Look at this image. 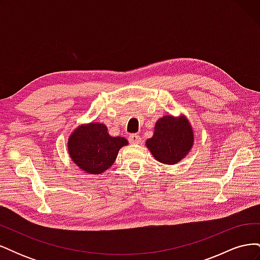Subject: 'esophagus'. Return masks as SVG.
Masks as SVG:
<instances>
[{"mask_svg": "<svg viewBox=\"0 0 260 260\" xmlns=\"http://www.w3.org/2000/svg\"><path fill=\"white\" fill-rule=\"evenodd\" d=\"M129 142L133 144H139L141 142V137L137 135V133H133V135L129 136Z\"/></svg>", "mask_w": 260, "mask_h": 260, "instance_id": "1", "label": "esophagus"}]
</instances>
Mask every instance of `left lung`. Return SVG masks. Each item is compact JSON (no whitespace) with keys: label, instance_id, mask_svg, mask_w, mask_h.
<instances>
[{"label":"left lung","instance_id":"1","mask_svg":"<svg viewBox=\"0 0 260 260\" xmlns=\"http://www.w3.org/2000/svg\"><path fill=\"white\" fill-rule=\"evenodd\" d=\"M193 144V132L184 117L164 116L156 122L154 136L146 145L155 159L172 165L180 161L188 153Z\"/></svg>","mask_w":260,"mask_h":260}]
</instances>
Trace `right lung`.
I'll return each instance as SVG.
<instances>
[{"mask_svg": "<svg viewBox=\"0 0 260 260\" xmlns=\"http://www.w3.org/2000/svg\"><path fill=\"white\" fill-rule=\"evenodd\" d=\"M128 144L121 137H111L106 125H81L69 138L68 152L73 160L88 174H101L115 161L118 151Z\"/></svg>", "mask_w": 260, "mask_h": 260, "instance_id": "obj_1", "label": "right lung"}]
</instances>
